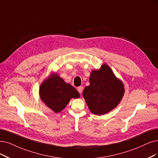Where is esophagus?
Returning a JSON list of instances; mask_svg holds the SVG:
<instances>
[{
  "label": "esophagus",
  "instance_id": "obj_1",
  "mask_svg": "<svg viewBox=\"0 0 158 158\" xmlns=\"http://www.w3.org/2000/svg\"><path fill=\"white\" fill-rule=\"evenodd\" d=\"M77 90H78V92L80 93V94H81V93L83 92V86H79V87H78Z\"/></svg>",
  "mask_w": 158,
  "mask_h": 158
}]
</instances>
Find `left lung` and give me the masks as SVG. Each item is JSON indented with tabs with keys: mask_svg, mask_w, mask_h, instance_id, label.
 <instances>
[{
	"mask_svg": "<svg viewBox=\"0 0 158 158\" xmlns=\"http://www.w3.org/2000/svg\"><path fill=\"white\" fill-rule=\"evenodd\" d=\"M89 81L83 96L92 113L106 114L118 106L124 94V86L108 65L104 64L99 69L93 70Z\"/></svg>",
	"mask_w": 158,
	"mask_h": 158,
	"instance_id": "1",
	"label": "left lung"
}]
</instances>
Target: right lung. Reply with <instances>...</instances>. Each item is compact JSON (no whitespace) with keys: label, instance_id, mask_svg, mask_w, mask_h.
Segmentation results:
<instances>
[{"label":"right lung","instance_id":"obj_1","mask_svg":"<svg viewBox=\"0 0 158 158\" xmlns=\"http://www.w3.org/2000/svg\"><path fill=\"white\" fill-rule=\"evenodd\" d=\"M40 96L47 106L55 113H59L72 98H78L80 95L73 86L52 73L40 85Z\"/></svg>","mask_w":158,"mask_h":158}]
</instances>
